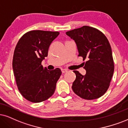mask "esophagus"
I'll list each match as a JSON object with an SVG mask.
<instances>
[{
    "mask_svg": "<svg viewBox=\"0 0 128 128\" xmlns=\"http://www.w3.org/2000/svg\"><path fill=\"white\" fill-rule=\"evenodd\" d=\"M61 71H62V73H64V72H67V69H61Z\"/></svg>",
    "mask_w": 128,
    "mask_h": 128,
    "instance_id": "1",
    "label": "esophagus"
}]
</instances>
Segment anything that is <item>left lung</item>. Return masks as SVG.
<instances>
[{
    "mask_svg": "<svg viewBox=\"0 0 128 128\" xmlns=\"http://www.w3.org/2000/svg\"><path fill=\"white\" fill-rule=\"evenodd\" d=\"M74 40L86 71L85 76L73 71L76 78L72 89L77 96L86 100L99 98L109 88L114 72V61L108 38L98 29L83 26L66 32Z\"/></svg>",
    "mask_w": 128,
    "mask_h": 128,
    "instance_id": "8db88e82",
    "label": "left lung"
}]
</instances>
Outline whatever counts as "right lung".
Wrapping results in <instances>:
<instances>
[{
  "label": "right lung",
  "mask_w": 128,
  "mask_h": 128,
  "mask_svg": "<svg viewBox=\"0 0 128 128\" xmlns=\"http://www.w3.org/2000/svg\"><path fill=\"white\" fill-rule=\"evenodd\" d=\"M59 34L30 30L18 42L13 57V70L19 92L28 101L41 102L54 93L62 72L58 68L48 70L41 62L47 56L50 44Z\"/></svg>",
  "instance_id": "obj_1"
}]
</instances>
